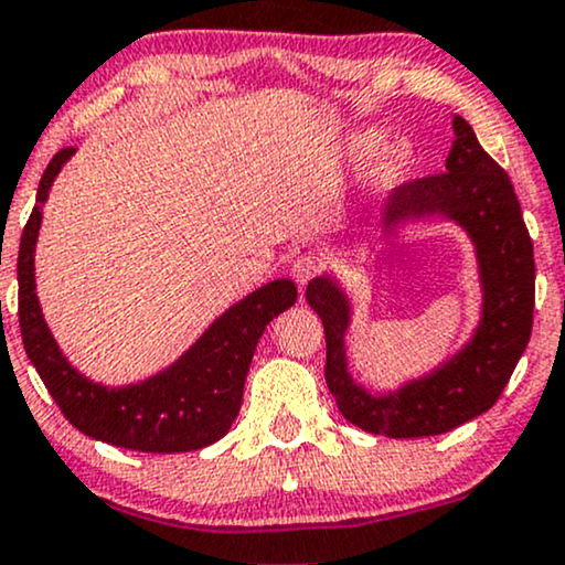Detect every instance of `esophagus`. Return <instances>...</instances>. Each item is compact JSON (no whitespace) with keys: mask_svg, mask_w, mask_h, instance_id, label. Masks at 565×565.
Instances as JSON below:
<instances>
[{"mask_svg":"<svg viewBox=\"0 0 565 565\" xmlns=\"http://www.w3.org/2000/svg\"><path fill=\"white\" fill-rule=\"evenodd\" d=\"M317 269H319V259L315 254L296 256L294 264H290V275H294V280L301 285V288L311 280V277L317 275Z\"/></svg>","mask_w":565,"mask_h":565,"instance_id":"esophagus-1","label":"esophagus"}]
</instances>
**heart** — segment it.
I'll return each instance as SVG.
<instances>
[{
  "instance_id": "obj_1",
  "label": "heart",
  "mask_w": 565,
  "mask_h": 565,
  "mask_svg": "<svg viewBox=\"0 0 565 565\" xmlns=\"http://www.w3.org/2000/svg\"><path fill=\"white\" fill-rule=\"evenodd\" d=\"M374 138L372 136H361L356 138V149H366V146H372ZM408 162V151L403 143H382L377 149V154H374V162H372V175L377 180H393L398 172L406 167Z\"/></svg>"
}]
</instances>
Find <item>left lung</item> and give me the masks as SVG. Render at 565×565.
I'll return each mask as SVG.
<instances>
[{
    "mask_svg": "<svg viewBox=\"0 0 565 565\" xmlns=\"http://www.w3.org/2000/svg\"><path fill=\"white\" fill-rule=\"evenodd\" d=\"M452 134L445 172L395 188L380 212V227L390 238L408 222L443 217L466 230L482 282V317L469 343L424 377L372 393L348 372L345 290L330 275L306 288V301L324 324V380L340 414L359 429L395 440L443 435L490 411L532 335L534 248L521 204L505 170L479 146L463 117H452Z\"/></svg>",
    "mask_w": 565,
    "mask_h": 565,
    "instance_id": "left-lung-1",
    "label": "left lung"
}]
</instances>
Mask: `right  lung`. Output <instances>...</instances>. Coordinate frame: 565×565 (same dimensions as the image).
<instances>
[{
    "label": "right lung",
    "instance_id": "obj_1",
    "mask_svg": "<svg viewBox=\"0 0 565 565\" xmlns=\"http://www.w3.org/2000/svg\"><path fill=\"white\" fill-rule=\"evenodd\" d=\"M75 149H62L44 170L18 254L20 335L31 364L65 419L94 440L141 452H185L217 443L241 411L243 385L256 343L277 315L296 303L290 280H271L214 319L196 343L154 377L107 387L75 369L44 322L33 254L44 201Z\"/></svg>",
    "mask_w": 565,
    "mask_h": 565
}]
</instances>
